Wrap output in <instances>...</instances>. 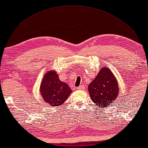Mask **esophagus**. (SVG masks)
<instances>
[{
    "instance_id": "34e87169",
    "label": "esophagus",
    "mask_w": 148,
    "mask_h": 148,
    "mask_svg": "<svg viewBox=\"0 0 148 148\" xmlns=\"http://www.w3.org/2000/svg\"><path fill=\"white\" fill-rule=\"evenodd\" d=\"M77 89H78V90H83V89H85V86L83 85H79V87H77Z\"/></svg>"
}]
</instances>
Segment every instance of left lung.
<instances>
[{"label": "left lung", "instance_id": "left-lung-1", "mask_svg": "<svg viewBox=\"0 0 148 148\" xmlns=\"http://www.w3.org/2000/svg\"><path fill=\"white\" fill-rule=\"evenodd\" d=\"M92 101L99 108L112 105L119 96V87L117 80L111 70L103 66L95 79L88 87Z\"/></svg>", "mask_w": 148, "mask_h": 148}]
</instances>
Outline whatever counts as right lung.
Instances as JSON below:
<instances>
[{"mask_svg": "<svg viewBox=\"0 0 148 148\" xmlns=\"http://www.w3.org/2000/svg\"><path fill=\"white\" fill-rule=\"evenodd\" d=\"M40 92L45 101L55 107L63 104L72 90L66 83L59 79L56 71H50L45 74L40 86Z\"/></svg>", "mask_w": 148, "mask_h": 148, "instance_id": "right-lung-1", "label": "right lung"}]
</instances>
